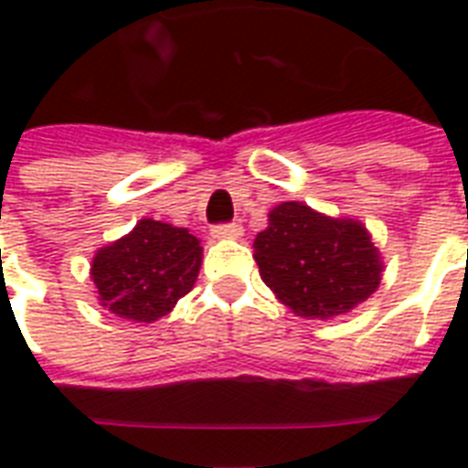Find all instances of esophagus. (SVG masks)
Returning <instances> with one entry per match:
<instances>
[{
  "label": "esophagus",
  "mask_w": 468,
  "mask_h": 468,
  "mask_svg": "<svg viewBox=\"0 0 468 468\" xmlns=\"http://www.w3.org/2000/svg\"><path fill=\"white\" fill-rule=\"evenodd\" d=\"M213 238H240L242 226L240 223H218L211 228Z\"/></svg>",
  "instance_id": "34e87169"
}]
</instances>
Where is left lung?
Instances as JSON below:
<instances>
[{
	"label": "left lung",
	"instance_id": "1",
	"mask_svg": "<svg viewBox=\"0 0 468 468\" xmlns=\"http://www.w3.org/2000/svg\"><path fill=\"white\" fill-rule=\"evenodd\" d=\"M255 262L282 303L306 318L347 313L377 292L381 260L367 228L299 201L279 204L255 238Z\"/></svg>",
	"mask_w": 468,
	"mask_h": 468
}]
</instances>
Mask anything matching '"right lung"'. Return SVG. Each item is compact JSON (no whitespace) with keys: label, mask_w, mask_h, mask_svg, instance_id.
<instances>
[{"label":"right lung","mask_w":468,"mask_h":468,"mask_svg":"<svg viewBox=\"0 0 468 468\" xmlns=\"http://www.w3.org/2000/svg\"><path fill=\"white\" fill-rule=\"evenodd\" d=\"M201 267V245L186 228L143 218L121 240L101 248L91 279L101 306L119 318L153 323L191 292Z\"/></svg>","instance_id":"add662e5"}]
</instances>
